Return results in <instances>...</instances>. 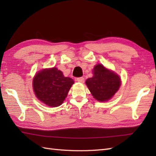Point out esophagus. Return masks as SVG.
<instances>
[{"label": "esophagus", "instance_id": "obj_1", "mask_svg": "<svg viewBox=\"0 0 156 156\" xmlns=\"http://www.w3.org/2000/svg\"><path fill=\"white\" fill-rule=\"evenodd\" d=\"M76 81L78 82H80V83H84V78L83 77H79L76 79Z\"/></svg>", "mask_w": 156, "mask_h": 156}]
</instances>
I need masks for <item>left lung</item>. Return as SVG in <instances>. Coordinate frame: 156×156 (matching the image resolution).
I'll return each mask as SVG.
<instances>
[{
  "instance_id": "1",
  "label": "left lung",
  "mask_w": 156,
  "mask_h": 156,
  "mask_svg": "<svg viewBox=\"0 0 156 156\" xmlns=\"http://www.w3.org/2000/svg\"><path fill=\"white\" fill-rule=\"evenodd\" d=\"M93 74L92 78L86 80L89 90L96 100L101 102L108 101L120 88L121 78L102 64L94 66Z\"/></svg>"
}]
</instances>
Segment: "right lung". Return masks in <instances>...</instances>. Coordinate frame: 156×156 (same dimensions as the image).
I'll list each match as a JSON object with an SVG mask.
<instances>
[{"instance_id": "obj_1", "label": "right lung", "mask_w": 156, "mask_h": 156, "mask_svg": "<svg viewBox=\"0 0 156 156\" xmlns=\"http://www.w3.org/2000/svg\"><path fill=\"white\" fill-rule=\"evenodd\" d=\"M74 82L54 67L38 72L33 80V87L39 101L49 107H56L63 103Z\"/></svg>"}]
</instances>
